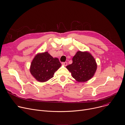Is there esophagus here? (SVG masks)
Segmentation results:
<instances>
[{"label":"esophagus","mask_w":125,"mask_h":125,"mask_svg":"<svg viewBox=\"0 0 125 125\" xmlns=\"http://www.w3.org/2000/svg\"><path fill=\"white\" fill-rule=\"evenodd\" d=\"M62 64L63 65H64V66H67V62H62Z\"/></svg>","instance_id":"esophagus-1"}]
</instances>
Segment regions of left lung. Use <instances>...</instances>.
<instances>
[{
	"label": "left lung",
	"mask_w": 125,
	"mask_h": 125,
	"mask_svg": "<svg viewBox=\"0 0 125 125\" xmlns=\"http://www.w3.org/2000/svg\"><path fill=\"white\" fill-rule=\"evenodd\" d=\"M78 82H85L92 77L97 69L93 57L88 52L78 51L73 58V63L66 67Z\"/></svg>",
	"instance_id": "left-lung-1"
}]
</instances>
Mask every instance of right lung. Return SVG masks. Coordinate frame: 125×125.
<instances>
[{
	"label": "right lung",
	"instance_id": "right-lung-1",
	"mask_svg": "<svg viewBox=\"0 0 125 125\" xmlns=\"http://www.w3.org/2000/svg\"><path fill=\"white\" fill-rule=\"evenodd\" d=\"M61 64L57 58H54L47 52L37 54L33 60L30 73L36 80L44 82L53 77Z\"/></svg>",
	"mask_w": 125,
	"mask_h": 125
}]
</instances>
